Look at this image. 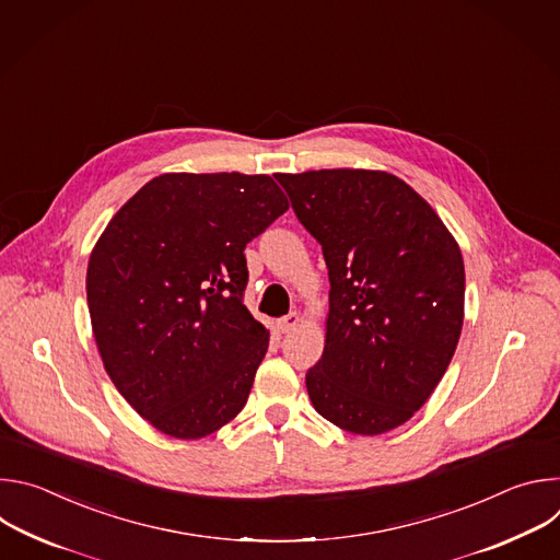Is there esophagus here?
Wrapping results in <instances>:
<instances>
[{
  "label": "esophagus",
  "instance_id": "esophagus-1",
  "mask_svg": "<svg viewBox=\"0 0 560 560\" xmlns=\"http://www.w3.org/2000/svg\"><path fill=\"white\" fill-rule=\"evenodd\" d=\"M299 322H301V316H299L296 312H290V314L277 318V330L283 332V335H285V332H292V330L299 326Z\"/></svg>",
  "mask_w": 560,
  "mask_h": 560
}]
</instances>
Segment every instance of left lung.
<instances>
[{
	"label": "left lung",
	"mask_w": 560,
	"mask_h": 560,
	"mask_svg": "<svg viewBox=\"0 0 560 560\" xmlns=\"http://www.w3.org/2000/svg\"><path fill=\"white\" fill-rule=\"evenodd\" d=\"M330 277L326 348L305 374L314 410L374 436L412 419L463 328L465 268L430 203L378 171L277 175Z\"/></svg>",
	"instance_id": "obj_1"
}]
</instances>
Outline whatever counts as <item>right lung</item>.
<instances>
[{"label":"right lung","instance_id":"1","mask_svg":"<svg viewBox=\"0 0 560 560\" xmlns=\"http://www.w3.org/2000/svg\"><path fill=\"white\" fill-rule=\"evenodd\" d=\"M285 210L268 175L173 173L100 236L93 335L119 394L159 432L201 439L244 410L270 339L244 305V250Z\"/></svg>","mask_w":560,"mask_h":560}]
</instances>
